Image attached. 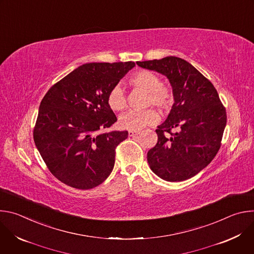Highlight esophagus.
Instances as JSON below:
<instances>
[{
    "label": "esophagus",
    "instance_id": "1",
    "mask_svg": "<svg viewBox=\"0 0 254 254\" xmlns=\"http://www.w3.org/2000/svg\"><path fill=\"white\" fill-rule=\"evenodd\" d=\"M139 133L138 130H128V136H135Z\"/></svg>",
    "mask_w": 254,
    "mask_h": 254
}]
</instances>
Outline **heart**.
I'll use <instances>...</instances> for the list:
<instances>
[{"label": "heart", "instance_id": "b5f03b06", "mask_svg": "<svg viewBox=\"0 0 254 254\" xmlns=\"http://www.w3.org/2000/svg\"><path fill=\"white\" fill-rule=\"evenodd\" d=\"M129 83L144 92H147V105H155L161 111H167L172 106L174 97L171 89L162 84L160 77L149 70H139L134 73ZM107 103L113 111L122 112L127 107V97L124 88L117 85L107 94ZM160 118L156 111L148 110L144 112H128L119 119V127L123 129L139 130L148 126L155 125Z\"/></svg>", "mask_w": 254, "mask_h": 254}]
</instances>
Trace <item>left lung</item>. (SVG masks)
<instances>
[{
    "instance_id": "obj_1",
    "label": "left lung",
    "mask_w": 254,
    "mask_h": 254,
    "mask_svg": "<svg viewBox=\"0 0 254 254\" xmlns=\"http://www.w3.org/2000/svg\"><path fill=\"white\" fill-rule=\"evenodd\" d=\"M144 69L165 75L172 86L174 104L158 127V142L148 152L151 170L168 182L188 180L215 158L226 127V111L213 84L186 60L168 56L137 61ZM172 129H177L174 134ZM171 133L164 136V131Z\"/></svg>"
}]
</instances>
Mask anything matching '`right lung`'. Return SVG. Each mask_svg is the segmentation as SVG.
<instances>
[{"instance_id":"right-lung-1","label":"right lung","mask_w":254,"mask_h":254,"mask_svg":"<svg viewBox=\"0 0 254 254\" xmlns=\"http://www.w3.org/2000/svg\"><path fill=\"white\" fill-rule=\"evenodd\" d=\"M134 66L131 61L83 64L43 97L34 141L49 171L62 183L87 190L111 175L116 148L128 132L99 131L118 121L107 94Z\"/></svg>"}]
</instances>
